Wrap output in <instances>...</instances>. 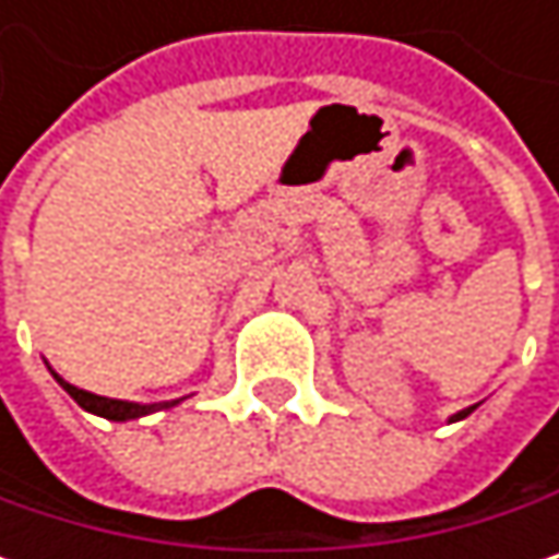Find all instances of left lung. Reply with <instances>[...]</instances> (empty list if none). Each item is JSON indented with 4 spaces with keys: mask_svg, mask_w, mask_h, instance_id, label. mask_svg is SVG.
<instances>
[{
    "mask_svg": "<svg viewBox=\"0 0 559 559\" xmlns=\"http://www.w3.org/2000/svg\"><path fill=\"white\" fill-rule=\"evenodd\" d=\"M469 412H473V408H463V412H456V415H454V418H451V421H460V418H466Z\"/></svg>",
    "mask_w": 559,
    "mask_h": 559,
    "instance_id": "left-lung-1",
    "label": "left lung"
}]
</instances>
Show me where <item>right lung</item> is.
<instances>
[{
  "label": "right lung",
  "mask_w": 559,
  "mask_h": 559,
  "mask_svg": "<svg viewBox=\"0 0 559 559\" xmlns=\"http://www.w3.org/2000/svg\"><path fill=\"white\" fill-rule=\"evenodd\" d=\"M57 383L63 385L86 412H93V415H103L108 421H128V418H141V415H147V412H154L157 405H138V402H121V399H105V395H93V392H86V389H76V385L63 383L60 377H57Z\"/></svg>",
  "instance_id": "right-lung-1"
}]
</instances>
